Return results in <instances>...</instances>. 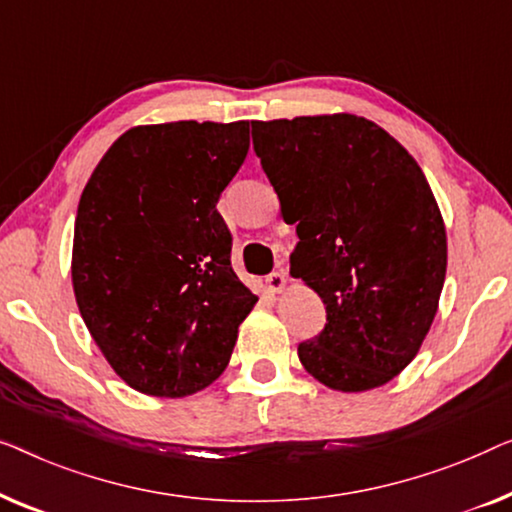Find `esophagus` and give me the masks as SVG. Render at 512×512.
<instances>
[{"mask_svg": "<svg viewBox=\"0 0 512 512\" xmlns=\"http://www.w3.org/2000/svg\"><path fill=\"white\" fill-rule=\"evenodd\" d=\"M266 287H269L271 292H276V294H280L287 287V276L283 271H273V273H269V276H266Z\"/></svg>", "mask_w": 512, "mask_h": 512, "instance_id": "34e87169", "label": "esophagus"}]
</instances>
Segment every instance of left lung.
Instances as JSON below:
<instances>
[{
  "label": "left lung",
  "instance_id": "1",
  "mask_svg": "<svg viewBox=\"0 0 512 512\" xmlns=\"http://www.w3.org/2000/svg\"><path fill=\"white\" fill-rule=\"evenodd\" d=\"M253 146L299 243L292 278L327 325L299 343L304 369L338 392L390 383L436 318L448 266L441 208L420 164L352 113L253 122Z\"/></svg>",
  "mask_w": 512,
  "mask_h": 512
}]
</instances>
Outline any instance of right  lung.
Listing matches in <instances>:
<instances>
[{
    "label": "right lung",
    "instance_id": "1",
    "mask_svg": "<svg viewBox=\"0 0 512 512\" xmlns=\"http://www.w3.org/2000/svg\"><path fill=\"white\" fill-rule=\"evenodd\" d=\"M248 148V120L139 125L85 185L71 250L76 304L136 392L181 399L211 385L257 304L232 271V234L215 208Z\"/></svg>",
    "mask_w": 512,
    "mask_h": 512
}]
</instances>
